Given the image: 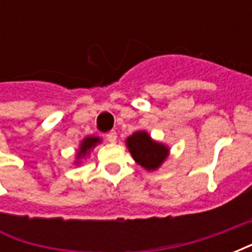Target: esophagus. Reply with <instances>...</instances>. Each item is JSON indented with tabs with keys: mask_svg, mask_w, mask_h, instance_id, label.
Instances as JSON below:
<instances>
[{
	"mask_svg": "<svg viewBox=\"0 0 252 252\" xmlns=\"http://www.w3.org/2000/svg\"><path fill=\"white\" fill-rule=\"evenodd\" d=\"M105 137H106V140H108V142L115 143L116 139H117V133H116V131H112L109 132V133H108Z\"/></svg>",
	"mask_w": 252,
	"mask_h": 252,
	"instance_id": "esophagus-1",
	"label": "esophagus"
}]
</instances>
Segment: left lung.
<instances>
[{"instance_id":"1","label":"left lung","mask_w":252,"mask_h":252,"mask_svg":"<svg viewBox=\"0 0 252 252\" xmlns=\"http://www.w3.org/2000/svg\"><path fill=\"white\" fill-rule=\"evenodd\" d=\"M129 153L137 163L147 170L158 169L167 157L169 150L160 143L154 142L147 132H135L126 139Z\"/></svg>"}]
</instances>
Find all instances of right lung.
<instances>
[{"mask_svg": "<svg viewBox=\"0 0 252 252\" xmlns=\"http://www.w3.org/2000/svg\"><path fill=\"white\" fill-rule=\"evenodd\" d=\"M98 142H99L98 137H95V136L86 137V139L82 142V144H81V148H79V151H78L77 154L78 155L77 158L79 159V158H82V157H85V155H86V154H88L89 151H90V150H92V148H93Z\"/></svg>", "mask_w": 252, "mask_h": 252, "instance_id": "add662e5", "label": "right lung"}]
</instances>
